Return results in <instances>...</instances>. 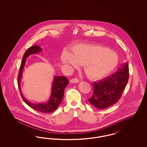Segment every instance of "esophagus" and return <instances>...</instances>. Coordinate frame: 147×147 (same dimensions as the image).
Returning <instances> with one entry per match:
<instances>
[{
    "instance_id": "34e87169",
    "label": "esophagus",
    "mask_w": 147,
    "mask_h": 147,
    "mask_svg": "<svg viewBox=\"0 0 147 147\" xmlns=\"http://www.w3.org/2000/svg\"><path fill=\"white\" fill-rule=\"evenodd\" d=\"M70 83H78L79 81L77 78H73L70 80Z\"/></svg>"
}]
</instances>
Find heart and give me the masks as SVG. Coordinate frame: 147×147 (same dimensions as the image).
Listing matches in <instances>:
<instances>
[{"instance_id": "1", "label": "heart", "mask_w": 147, "mask_h": 147, "mask_svg": "<svg viewBox=\"0 0 147 147\" xmlns=\"http://www.w3.org/2000/svg\"><path fill=\"white\" fill-rule=\"evenodd\" d=\"M62 62L70 67L83 64L86 76L98 79L109 74L118 64V57L112 50L95 44H80L73 47L71 53L64 52Z\"/></svg>"}]
</instances>
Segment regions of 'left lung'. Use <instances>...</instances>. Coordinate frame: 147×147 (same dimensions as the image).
Listing matches in <instances>:
<instances>
[{"mask_svg":"<svg viewBox=\"0 0 147 147\" xmlns=\"http://www.w3.org/2000/svg\"><path fill=\"white\" fill-rule=\"evenodd\" d=\"M121 66L111 76L92 84L93 94L88 101L98 109H105L112 106L121 97L128 80L129 68L127 62Z\"/></svg>","mask_w":147,"mask_h":147,"instance_id":"obj_1","label":"left lung"}]
</instances>
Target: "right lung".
Masks as SVG:
<instances>
[{
  "instance_id": "1",
  "label": "right lung",
  "mask_w": 147,
  "mask_h": 147,
  "mask_svg": "<svg viewBox=\"0 0 147 147\" xmlns=\"http://www.w3.org/2000/svg\"><path fill=\"white\" fill-rule=\"evenodd\" d=\"M41 51L42 49L40 46L35 45L34 46L30 47L25 52L23 57L22 61L19 69L18 78V86L20 92L21 98L27 105H28L30 107L35 109V110L37 111L43 112V113H50L56 110L63 100L64 89L67 86V85L69 84V80L66 77L64 76L55 77L53 82V84H52L51 96L49 101L45 103L34 104L31 102H29L28 100L26 99L23 96V94H22V92H21L20 85L22 70L24 69V67L25 64L26 59L30 55L40 52Z\"/></svg>"
}]
</instances>
